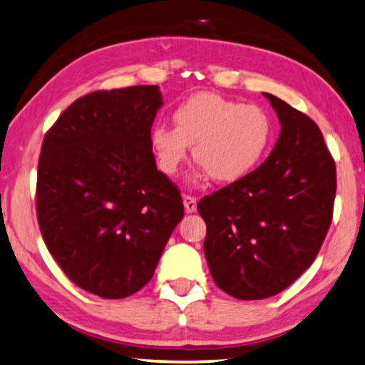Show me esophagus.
<instances>
[{"instance_id":"esophagus-1","label":"esophagus","mask_w":365,"mask_h":365,"mask_svg":"<svg viewBox=\"0 0 365 365\" xmlns=\"http://www.w3.org/2000/svg\"><path fill=\"white\" fill-rule=\"evenodd\" d=\"M183 205H185V212L187 213L197 212V198L192 197V195H183Z\"/></svg>"}]
</instances>
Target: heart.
I'll return each mask as SVG.
<instances>
[{
	"mask_svg": "<svg viewBox=\"0 0 365 365\" xmlns=\"http://www.w3.org/2000/svg\"><path fill=\"white\" fill-rule=\"evenodd\" d=\"M175 127L157 124L150 145L158 168L177 175L193 145L202 173L220 183H235L255 172L273 140V122L268 112L240 101L200 92L177 106Z\"/></svg>",
	"mask_w": 365,
	"mask_h": 365,
	"instance_id": "obj_1",
	"label": "heart"
}]
</instances>
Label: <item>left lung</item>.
I'll return each mask as SVG.
<instances>
[{"instance_id":"obj_1","label":"left lung","mask_w":365,"mask_h":365,"mask_svg":"<svg viewBox=\"0 0 365 365\" xmlns=\"http://www.w3.org/2000/svg\"><path fill=\"white\" fill-rule=\"evenodd\" d=\"M281 132L243 180L198 202L212 278L236 299H264L312 264L332 222L336 163L314 120L273 94Z\"/></svg>"}]
</instances>
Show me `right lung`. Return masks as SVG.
<instances>
[{
	"label": "right lung",
	"mask_w": 365,
	"mask_h": 365,
	"mask_svg": "<svg viewBox=\"0 0 365 365\" xmlns=\"http://www.w3.org/2000/svg\"><path fill=\"white\" fill-rule=\"evenodd\" d=\"M158 86L97 91L44 135L36 213L49 253L82 289L122 299L152 279L183 218L178 188L157 170L150 129Z\"/></svg>",
	"instance_id": "obj_1"
}]
</instances>
